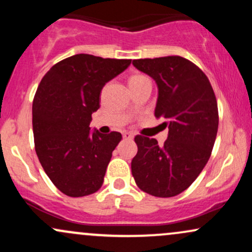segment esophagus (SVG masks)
<instances>
[{
  "instance_id": "obj_1",
  "label": "esophagus",
  "mask_w": 252,
  "mask_h": 252,
  "mask_svg": "<svg viewBox=\"0 0 252 252\" xmlns=\"http://www.w3.org/2000/svg\"><path fill=\"white\" fill-rule=\"evenodd\" d=\"M123 138H126V140H132V138H134V134H132V132H129V131H124Z\"/></svg>"
}]
</instances>
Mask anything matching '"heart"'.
I'll return each mask as SVG.
<instances>
[{"label":"heart","instance_id":"obj_1","mask_svg":"<svg viewBox=\"0 0 252 252\" xmlns=\"http://www.w3.org/2000/svg\"><path fill=\"white\" fill-rule=\"evenodd\" d=\"M142 76H134V77H131L130 78V79H136V78H141Z\"/></svg>","mask_w":252,"mask_h":252}]
</instances>
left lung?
I'll use <instances>...</instances> for the list:
<instances>
[{
    "mask_svg": "<svg viewBox=\"0 0 252 252\" xmlns=\"http://www.w3.org/2000/svg\"><path fill=\"white\" fill-rule=\"evenodd\" d=\"M158 84L155 117L168 126L163 146L137 135L131 173L138 189L158 198L187 189L206 166L218 131V105L209 78L179 56L132 60Z\"/></svg>",
    "mask_w": 252,
    "mask_h": 252,
    "instance_id": "obj_1",
    "label": "left lung"
}]
</instances>
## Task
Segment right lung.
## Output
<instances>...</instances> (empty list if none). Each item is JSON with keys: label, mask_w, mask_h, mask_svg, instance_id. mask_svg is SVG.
<instances>
[{"label": "right lung", "mask_w": 252, "mask_h": 252, "mask_svg": "<svg viewBox=\"0 0 252 252\" xmlns=\"http://www.w3.org/2000/svg\"><path fill=\"white\" fill-rule=\"evenodd\" d=\"M130 59L76 54L57 63L43 76L33 99L35 152L54 186L68 196H85L102 187L121 132L90 130L92 112L109 80Z\"/></svg>", "instance_id": "right-lung-1"}]
</instances>
